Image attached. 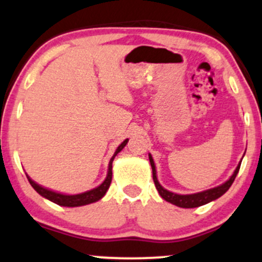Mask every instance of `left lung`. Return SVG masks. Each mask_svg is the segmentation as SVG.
<instances>
[{"instance_id": "obj_1", "label": "left lung", "mask_w": 262, "mask_h": 262, "mask_svg": "<svg viewBox=\"0 0 262 262\" xmlns=\"http://www.w3.org/2000/svg\"><path fill=\"white\" fill-rule=\"evenodd\" d=\"M148 157H149L150 167H152V171H153V181H155V185L157 187V190H158L159 195H161L162 199H164L165 201L170 202V204L178 206V207H183V208L199 207V206L206 205V204H208V202L213 201V200L221 198V196H222L223 193H226L227 191H228L229 187L232 186L233 181H234L236 174H238L239 169H241V164H242V162L239 163L238 167H236V169L234 170V173H233L232 177H230L229 179L226 181V183L222 184V185L213 187V189H210V190H205V191H201V192H198V193H190V195H179V193H174L171 191H168L167 189H164V187H163L161 184H159L158 179H157V171H156L155 162H153L152 156L148 155Z\"/></svg>"}]
</instances>
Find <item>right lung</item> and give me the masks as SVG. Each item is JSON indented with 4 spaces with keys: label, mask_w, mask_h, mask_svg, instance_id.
<instances>
[{
    "label": "right lung",
    "mask_w": 262,
    "mask_h": 262,
    "mask_svg": "<svg viewBox=\"0 0 262 262\" xmlns=\"http://www.w3.org/2000/svg\"><path fill=\"white\" fill-rule=\"evenodd\" d=\"M128 142V140H126L122 142L120 146L116 148L115 153L112 157L109 162V168H107V175L105 178V180L100 184L99 186H97L95 189L89 190V191L82 192V193H77V195H64V193H60V192H55L52 190L46 189V187L40 186L39 184H36L35 181H33L27 175L28 180H29L30 185L33 186V189L35 190L39 195H41L42 198L50 200L51 202L54 204L60 205V206H64V207H78V206H84V205H89L93 204V202H97L98 200H100L105 195L107 189H109L110 183H112V178H113V161L115 158V156L124 147L126 146V143Z\"/></svg>",
    "instance_id": "right-lung-1"
}]
</instances>
